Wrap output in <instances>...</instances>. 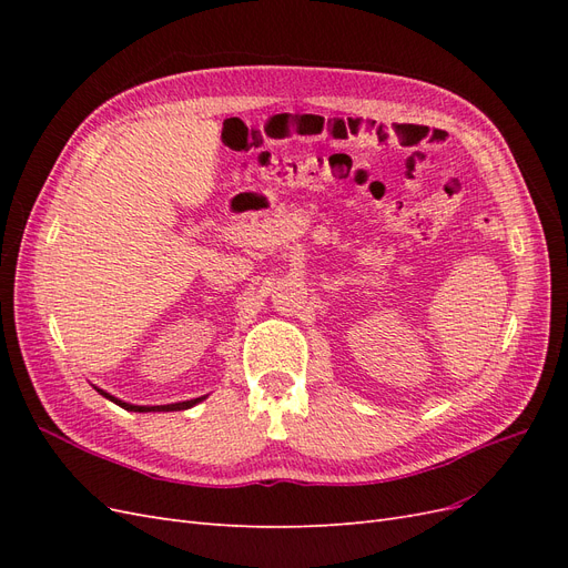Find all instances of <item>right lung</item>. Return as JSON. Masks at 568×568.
<instances>
[{"mask_svg": "<svg viewBox=\"0 0 568 568\" xmlns=\"http://www.w3.org/2000/svg\"><path fill=\"white\" fill-rule=\"evenodd\" d=\"M97 390H99V388H97ZM99 393L104 395V398L113 400L115 405L123 407V409H130V412H175V409H189V407H194L199 400H203V398H194V400H184V403H175V405H156V407H146V405H130V403H123V400L113 398V395H109V393H104V390H99Z\"/></svg>", "mask_w": 568, "mask_h": 568, "instance_id": "add662e5", "label": "right lung"}]
</instances>
